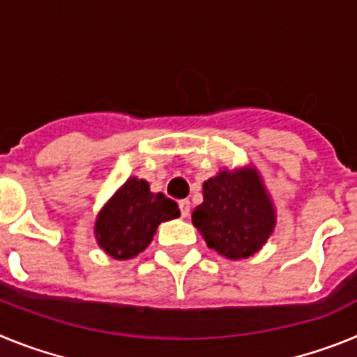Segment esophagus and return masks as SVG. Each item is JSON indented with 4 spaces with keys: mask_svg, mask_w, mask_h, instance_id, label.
I'll use <instances>...</instances> for the list:
<instances>
[{
    "mask_svg": "<svg viewBox=\"0 0 357 357\" xmlns=\"http://www.w3.org/2000/svg\"><path fill=\"white\" fill-rule=\"evenodd\" d=\"M178 209H181V216L182 218H188L191 206H189L188 200H181V202H178Z\"/></svg>",
    "mask_w": 357,
    "mask_h": 357,
    "instance_id": "obj_1",
    "label": "esophagus"
}]
</instances>
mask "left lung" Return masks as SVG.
Segmentation results:
<instances>
[{
  "label": "left lung",
  "instance_id": "1",
  "mask_svg": "<svg viewBox=\"0 0 357 357\" xmlns=\"http://www.w3.org/2000/svg\"><path fill=\"white\" fill-rule=\"evenodd\" d=\"M207 247L229 259L250 257L275 225L270 198L255 172H222L204 184V204L191 214Z\"/></svg>",
  "mask_w": 357,
  "mask_h": 357
}]
</instances>
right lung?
Instances as JSON below:
<instances>
[{"instance_id":"right-lung-1","label":"right lung","mask_w":357,"mask_h":357,"mask_svg":"<svg viewBox=\"0 0 357 357\" xmlns=\"http://www.w3.org/2000/svg\"><path fill=\"white\" fill-rule=\"evenodd\" d=\"M178 216L175 202L130 178L98 214L94 232L98 245L114 259H132L150 245L160 222Z\"/></svg>"}]
</instances>
